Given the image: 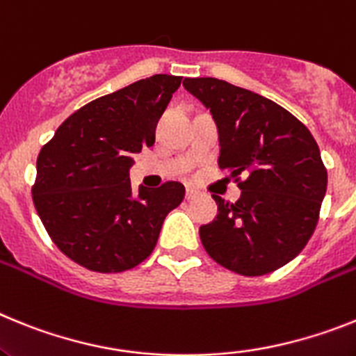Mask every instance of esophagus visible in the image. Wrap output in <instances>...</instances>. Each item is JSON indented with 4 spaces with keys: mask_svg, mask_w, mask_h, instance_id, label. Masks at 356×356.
<instances>
[{
    "mask_svg": "<svg viewBox=\"0 0 356 356\" xmlns=\"http://www.w3.org/2000/svg\"><path fill=\"white\" fill-rule=\"evenodd\" d=\"M195 197H197V190H193V188H186V200L195 199Z\"/></svg>",
    "mask_w": 356,
    "mask_h": 356,
    "instance_id": "34e87169",
    "label": "esophagus"
}]
</instances>
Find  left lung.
Returning a JSON list of instances; mask_svg holds the SVG:
<instances>
[{"label":"left lung","instance_id":"obj_1","mask_svg":"<svg viewBox=\"0 0 356 356\" xmlns=\"http://www.w3.org/2000/svg\"><path fill=\"white\" fill-rule=\"evenodd\" d=\"M218 127V168L231 172L242 197L200 225L204 249L242 276H264L305 249L319 222L327 172L307 127L276 102L218 79H186ZM244 179H242L241 177Z\"/></svg>","mask_w":356,"mask_h":356}]
</instances>
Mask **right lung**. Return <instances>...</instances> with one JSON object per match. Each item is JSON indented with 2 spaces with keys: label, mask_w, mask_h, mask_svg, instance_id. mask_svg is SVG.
Here are the masks:
<instances>
[{
  "label": "right lung",
  "mask_w": 356,
  "mask_h": 356,
  "mask_svg": "<svg viewBox=\"0 0 356 356\" xmlns=\"http://www.w3.org/2000/svg\"><path fill=\"white\" fill-rule=\"evenodd\" d=\"M182 76L154 75L73 113L37 157L33 206L55 245L92 272H123L152 254L166 215L184 199L181 182L134 191V154L156 141V125Z\"/></svg>",
  "instance_id": "1"
}]
</instances>
